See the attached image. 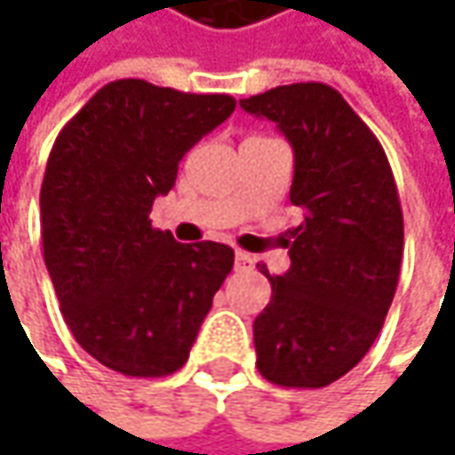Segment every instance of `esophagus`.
<instances>
[{"mask_svg":"<svg viewBox=\"0 0 455 455\" xmlns=\"http://www.w3.org/2000/svg\"><path fill=\"white\" fill-rule=\"evenodd\" d=\"M235 268L237 271H251L253 268V258L240 251V253H235Z\"/></svg>","mask_w":455,"mask_h":455,"instance_id":"1","label":"esophagus"}]
</instances>
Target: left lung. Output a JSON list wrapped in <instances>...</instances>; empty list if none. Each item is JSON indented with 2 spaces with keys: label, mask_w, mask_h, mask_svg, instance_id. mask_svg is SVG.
<instances>
[{
  "label": "left lung",
  "mask_w": 455,
  "mask_h": 455,
  "mask_svg": "<svg viewBox=\"0 0 455 455\" xmlns=\"http://www.w3.org/2000/svg\"><path fill=\"white\" fill-rule=\"evenodd\" d=\"M293 149L291 202L304 222L286 240L291 268L271 275L255 316L258 370L281 387H326L377 339L403 260V210L375 133L331 85L293 83L240 100Z\"/></svg>",
  "instance_id": "1"
}]
</instances>
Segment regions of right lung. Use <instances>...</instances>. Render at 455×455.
<instances>
[{"mask_svg":"<svg viewBox=\"0 0 455 455\" xmlns=\"http://www.w3.org/2000/svg\"><path fill=\"white\" fill-rule=\"evenodd\" d=\"M233 111L222 93L114 80L52 144L40 189L44 266L76 341L121 375L177 372L233 271L230 245H184L149 220L184 154Z\"/></svg>","mask_w":455,"mask_h":455,"instance_id":"add662e5","label":"right lung"}]
</instances>
